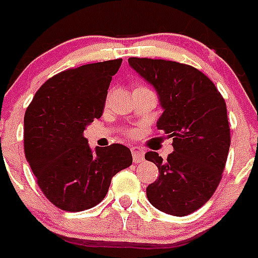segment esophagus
<instances>
[{
  "label": "esophagus",
  "mask_w": 258,
  "mask_h": 258,
  "mask_svg": "<svg viewBox=\"0 0 258 258\" xmlns=\"http://www.w3.org/2000/svg\"><path fill=\"white\" fill-rule=\"evenodd\" d=\"M132 155H133V161L137 164L142 163L143 159H145V152H143V150L138 149V147L132 149Z\"/></svg>",
  "instance_id": "1"
}]
</instances>
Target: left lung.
Masks as SVG:
<instances>
[{
	"mask_svg": "<svg viewBox=\"0 0 258 258\" xmlns=\"http://www.w3.org/2000/svg\"><path fill=\"white\" fill-rule=\"evenodd\" d=\"M129 66L154 86L163 108L157 129L173 138L166 160L147 152L159 177L146 188L164 213L183 217L212 198L230 149L226 103L211 79L197 68L163 59L129 58Z\"/></svg>",
	"mask_w": 258,
	"mask_h": 258,
	"instance_id": "8db88e82",
	"label": "left lung"
}]
</instances>
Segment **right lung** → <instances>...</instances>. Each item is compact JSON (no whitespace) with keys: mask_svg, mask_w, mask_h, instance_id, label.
<instances>
[{"mask_svg":"<svg viewBox=\"0 0 258 258\" xmlns=\"http://www.w3.org/2000/svg\"><path fill=\"white\" fill-rule=\"evenodd\" d=\"M122 59L52 76L24 115V152L37 184L58 208L81 212L101 203L111 179L132 165L126 146L90 149L84 131L103 113L107 90Z\"/></svg>","mask_w":258,"mask_h":258,"instance_id":"obj_1","label":"right lung"}]
</instances>
